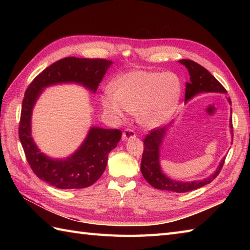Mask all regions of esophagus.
<instances>
[{
  "label": "esophagus",
  "mask_w": 250,
  "mask_h": 250,
  "mask_svg": "<svg viewBox=\"0 0 250 250\" xmlns=\"http://www.w3.org/2000/svg\"><path fill=\"white\" fill-rule=\"evenodd\" d=\"M136 135H135V132L131 129H125L124 132H122V141L125 142V141H129L131 139H134Z\"/></svg>",
  "instance_id": "1"
}]
</instances>
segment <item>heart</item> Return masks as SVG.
<instances>
[{
	"label": "heart",
	"instance_id": "heart-1",
	"mask_svg": "<svg viewBox=\"0 0 250 250\" xmlns=\"http://www.w3.org/2000/svg\"><path fill=\"white\" fill-rule=\"evenodd\" d=\"M101 95L103 108L124 118L125 111L136 113L140 125L148 129L160 126L175 113L183 84L175 73L133 70L122 74Z\"/></svg>",
	"mask_w": 250,
	"mask_h": 250
}]
</instances>
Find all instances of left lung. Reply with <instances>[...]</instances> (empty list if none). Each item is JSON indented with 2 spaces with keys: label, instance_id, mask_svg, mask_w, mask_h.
I'll use <instances>...</instances> for the list:
<instances>
[{
  "label": "left lung",
  "instance_id": "left-lung-1",
  "mask_svg": "<svg viewBox=\"0 0 250 250\" xmlns=\"http://www.w3.org/2000/svg\"><path fill=\"white\" fill-rule=\"evenodd\" d=\"M180 64L187 67L190 75V82L186 83V93H185V102H188L193 99L195 95L205 92H217V93H227V90L222 87V84L211 75V74L201 66L198 63L191 60L183 59L178 61ZM228 102L231 104V100L228 98ZM232 114V111H231ZM168 125L163 128L153 129L149 134H147L144 140V151L142 156L141 163V172L143 176L149 183L153 188L173 191V192H188L191 190H195L203 186L209 184L217 177V175L221 171L224 167L225 159H221L218 167L216 171L210 175L201 180H193V182H179L167 177L162 172L160 167V147L163 143L164 137L169 126ZM230 130L232 134V116L230 117Z\"/></svg>",
  "mask_w": 250,
  "mask_h": 250
}]
</instances>
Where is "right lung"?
<instances>
[{
    "instance_id": "right-lung-1",
    "label": "right lung",
    "mask_w": 250,
    "mask_h": 250,
    "mask_svg": "<svg viewBox=\"0 0 250 250\" xmlns=\"http://www.w3.org/2000/svg\"><path fill=\"white\" fill-rule=\"evenodd\" d=\"M113 62L105 59L67 57L39 74L24 93L19 139L32 171L39 178L59 189H82L93 185L107 166L108 153L121 139V131L91 126L78 149L64 159H52L42 152L31 133L32 111L44 89L58 83H77L92 93Z\"/></svg>"
}]
</instances>
